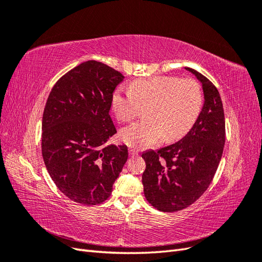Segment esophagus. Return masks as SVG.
Returning <instances> with one entry per match:
<instances>
[{
    "mask_svg": "<svg viewBox=\"0 0 262 262\" xmlns=\"http://www.w3.org/2000/svg\"><path fill=\"white\" fill-rule=\"evenodd\" d=\"M129 153H130V156L131 157H136V156H138V152L136 149H133V148H131L130 150H129Z\"/></svg>",
    "mask_w": 262,
    "mask_h": 262,
    "instance_id": "34e87169",
    "label": "esophagus"
}]
</instances>
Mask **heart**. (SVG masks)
I'll return each instance as SVG.
<instances>
[{
  "instance_id": "heart-1",
  "label": "heart",
  "mask_w": 262,
  "mask_h": 262,
  "mask_svg": "<svg viewBox=\"0 0 262 262\" xmlns=\"http://www.w3.org/2000/svg\"><path fill=\"white\" fill-rule=\"evenodd\" d=\"M112 107L118 120L129 122L141 107L145 120L125 126L120 138L133 148H146L165 138L172 142L185 137L195 123L202 107V90L193 78L158 75L141 78L131 90L114 92Z\"/></svg>"
}]
</instances>
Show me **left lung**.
<instances>
[{
    "instance_id": "left-lung-1",
    "label": "left lung",
    "mask_w": 262,
    "mask_h": 262,
    "mask_svg": "<svg viewBox=\"0 0 262 262\" xmlns=\"http://www.w3.org/2000/svg\"><path fill=\"white\" fill-rule=\"evenodd\" d=\"M202 83L204 104L195 123L177 143L142 154L144 195L162 212L188 208L215 175L225 144V117L220 93L209 78L186 68Z\"/></svg>"
}]
</instances>
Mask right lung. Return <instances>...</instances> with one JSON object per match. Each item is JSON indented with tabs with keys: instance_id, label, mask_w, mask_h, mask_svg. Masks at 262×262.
<instances>
[{
	"instance_id": "1",
	"label": "right lung",
	"mask_w": 262,
	"mask_h": 262,
	"mask_svg": "<svg viewBox=\"0 0 262 262\" xmlns=\"http://www.w3.org/2000/svg\"><path fill=\"white\" fill-rule=\"evenodd\" d=\"M123 78L104 63L86 61L60 77L47 99L43 162L55 186L74 202L106 201L128 160L126 145L104 146L117 133L109 110Z\"/></svg>"
}]
</instances>
